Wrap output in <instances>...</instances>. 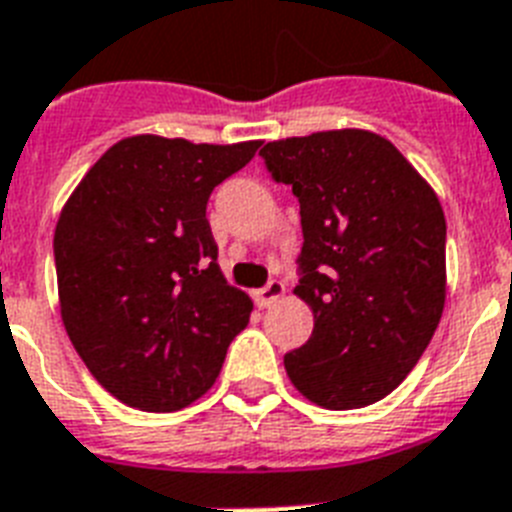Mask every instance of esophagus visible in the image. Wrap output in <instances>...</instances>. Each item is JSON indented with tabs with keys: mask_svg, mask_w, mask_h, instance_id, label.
I'll list each match as a JSON object with an SVG mask.
<instances>
[{
	"mask_svg": "<svg viewBox=\"0 0 512 512\" xmlns=\"http://www.w3.org/2000/svg\"><path fill=\"white\" fill-rule=\"evenodd\" d=\"M284 284L281 281H268V284L263 286V289H257L252 297H255V305L257 307H270L273 302H278V299L284 297Z\"/></svg>",
	"mask_w": 512,
	"mask_h": 512,
	"instance_id": "esophagus-1",
	"label": "esophagus"
}]
</instances>
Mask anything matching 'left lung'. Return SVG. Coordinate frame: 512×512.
Segmentation results:
<instances>
[{"mask_svg":"<svg viewBox=\"0 0 512 512\" xmlns=\"http://www.w3.org/2000/svg\"><path fill=\"white\" fill-rule=\"evenodd\" d=\"M260 157L299 199L294 292L315 318L310 339L284 355L286 373L328 410L384 400L444 310L447 223L434 189L392 141L360 128L268 141Z\"/></svg>","mask_w":512,"mask_h":512,"instance_id":"1","label":"left lung"}]
</instances>
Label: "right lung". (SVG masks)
Wrapping results in <instances>:
<instances>
[{
  "label": "right lung",
  "instance_id": "obj_1",
  "mask_svg": "<svg viewBox=\"0 0 512 512\" xmlns=\"http://www.w3.org/2000/svg\"><path fill=\"white\" fill-rule=\"evenodd\" d=\"M260 141H118L83 176L54 228L70 342L112 397L173 413L210 389L252 299L228 286L207 199Z\"/></svg>",
  "mask_w": 512,
  "mask_h": 512
}]
</instances>
